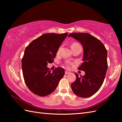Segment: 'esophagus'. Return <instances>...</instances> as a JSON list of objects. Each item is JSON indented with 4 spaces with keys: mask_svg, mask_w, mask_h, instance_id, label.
<instances>
[{
    "mask_svg": "<svg viewBox=\"0 0 122 122\" xmlns=\"http://www.w3.org/2000/svg\"><path fill=\"white\" fill-rule=\"evenodd\" d=\"M70 73V72L69 71H65V74H69Z\"/></svg>",
    "mask_w": 122,
    "mask_h": 122,
    "instance_id": "obj_1",
    "label": "esophagus"
}]
</instances>
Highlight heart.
<instances>
[{
	"instance_id": "b5f03b06",
	"label": "heart",
	"mask_w": 122,
	"mask_h": 122,
	"mask_svg": "<svg viewBox=\"0 0 122 122\" xmlns=\"http://www.w3.org/2000/svg\"><path fill=\"white\" fill-rule=\"evenodd\" d=\"M77 44H78V43H76V42L72 43V45H71V46H74V45H77ZM60 48H59V49H58V52H59V51H60ZM70 64H71V63H70V62H66V63L65 64V65H66V68H69V67H70Z\"/></svg>"
}]
</instances>
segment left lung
<instances>
[{
    "label": "left lung",
    "instance_id": "obj_1",
    "mask_svg": "<svg viewBox=\"0 0 122 122\" xmlns=\"http://www.w3.org/2000/svg\"><path fill=\"white\" fill-rule=\"evenodd\" d=\"M78 40L84 49L83 62L78 70L85 72L83 76H78L71 84L75 94L81 97H91L102 86L107 69V50L104 45L89 33H72L69 35Z\"/></svg>",
    "mask_w": 122,
    "mask_h": 122
}]
</instances>
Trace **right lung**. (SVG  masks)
Segmentation results:
<instances>
[{
    "mask_svg": "<svg viewBox=\"0 0 122 122\" xmlns=\"http://www.w3.org/2000/svg\"><path fill=\"white\" fill-rule=\"evenodd\" d=\"M68 33H46L33 40L25 49L22 70L25 83L34 94L46 97L56 90L64 75V70L58 67L52 72L47 68L54 61L61 44Z\"/></svg>",
    "mask_w": 122,
    "mask_h": 122,
    "instance_id": "obj_1",
    "label": "right lung"
}]
</instances>
